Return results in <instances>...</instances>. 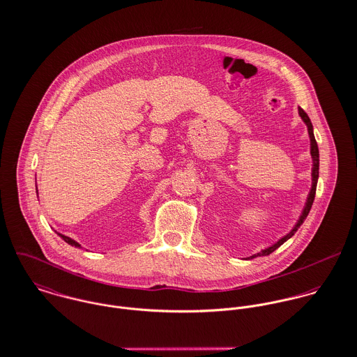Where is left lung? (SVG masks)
<instances>
[{"mask_svg": "<svg viewBox=\"0 0 357 357\" xmlns=\"http://www.w3.org/2000/svg\"><path fill=\"white\" fill-rule=\"evenodd\" d=\"M298 115L301 116L303 122L306 125V129H307V135H309V142H310V158H312V173H310V180H312V184H310V190H309V194L306 197V202L304 204V208L297 220V222L294 224V227L291 228V231L289 234H286L284 236H282L278 242H275L273 245L262 249L261 252L255 253V255H250V257H246L243 259H253L257 257H261V255H269L272 252H275L278 248H280L286 241H289L297 231L298 228L303 225V222L305 221L306 215L309 214V210L312 207V204L314 201V194H316V185H317V180H319V149H317V143L314 140V135H313V126H312V122L309 119V116L306 115L305 111L298 107Z\"/></svg>", "mask_w": 357, "mask_h": 357, "instance_id": "1", "label": "left lung"}]
</instances>
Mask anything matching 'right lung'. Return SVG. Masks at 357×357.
Here are the masks:
<instances>
[{"label": "right lung", "mask_w": 357, "mask_h": 357, "mask_svg": "<svg viewBox=\"0 0 357 357\" xmlns=\"http://www.w3.org/2000/svg\"><path fill=\"white\" fill-rule=\"evenodd\" d=\"M37 184V183H36ZM36 192H37V195H38V190H37V185H36ZM66 243H68V245H71V246H75V248H81V245L78 243V242H75L74 239H71V238H68V236H66V235H63V234H60V232H56Z\"/></svg>", "instance_id": "obj_1"}]
</instances>
